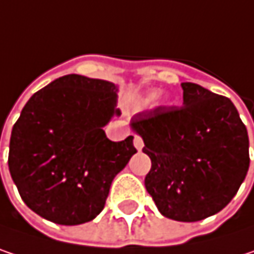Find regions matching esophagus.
<instances>
[{"mask_svg":"<svg viewBox=\"0 0 254 254\" xmlns=\"http://www.w3.org/2000/svg\"><path fill=\"white\" fill-rule=\"evenodd\" d=\"M133 143H134V147H136L137 150H141L143 149V146H144V143H143V138L140 136H134V140H133Z\"/></svg>","mask_w":254,"mask_h":254,"instance_id":"34e87169","label":"esophagus"}]
</instances>
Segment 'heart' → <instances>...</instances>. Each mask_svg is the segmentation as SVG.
I'll return each mask as SVG.
<instances>
[{
  "instance_id": "heart-1",
  "label": "heart",
  "mask_w": 254,
  "mask_h": 254,
  "mask_svg": "<svg viewBox=\"0 0 254 254\" xmlns=\"http://www.w3.org/2000/svg\"><path fill=\"white\" fill-rule=\"evenodd\" d=\"M154 98H156V95H153V97H152V100H154Z\"/></svg>"
}]
</instances>
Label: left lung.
<instances>
[{
  "label": "left lung",
  "mask_w": 254,
  "mask_h": 254,
  "mask_svg": "<svg viewBox=\"0 0 254 254\" xmlns=\"http://www.w3.org/2000/svg\"><path fill=\"white\" fill-rule=\"evenodd\" d=\"M182 107H156L131 118L152 160L146 190L162 215L193 223L220 212L249 171V136L227 97L184 82Z\"/></svg>",
  "instance_id": "8db88e82"
}]
</instances>
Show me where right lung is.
Masks as SVG:
<instances>
[{"mask_svg": "<svg viewBox=\"0 0 254 254\" xmlns=\"http://www.w3.org/2000/svg\"><path fill=\"white\" fill-rule=\"evenodd\" d=\"M117 86L64 75L24 105L9 138L8 168L21 199L46 220L76 226L100 214L113 179L136 153L133 136L107 138L120 116Z\"/></svg>", "mask_w": 254, "mask_h": 254, "instance_id": "1", "label": "right lung"}]
</instances>
